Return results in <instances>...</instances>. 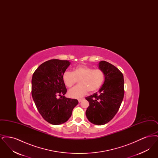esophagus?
Segmentation results:
<instances>
[{
  "label": "esophagus",
  "instance_id": "1",
  "mask_svg": "<svg viewBox=\"0 0 158 158\" xmlns=\"http://www.w3.org/2000/svg\"><path fill=\"white\" fill-rule=\"evenodd\" d=\"M83 99H84V98H80L78 99V101H79V102H81Z\"/></svg>",
  "mask_w": 158,
  "mask_h": 158
}]
</instances>
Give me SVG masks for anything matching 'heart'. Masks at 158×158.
<instances>
[{
  "mask_svg": "<svg viewBox=\"0 0 158 158\" xmlns=\"http://www.w3.org/2000/svg\"><path fill=\"white\" fill-rule=\"evenodd\" d=\"M105 73L101 69L78 66L72 72L66 70L63 76L64 84L68 88L72 87L79 81V85L69 91V95L74 98H80L86 94L88 91L94 92L98 90L105 81Z\"/></svg>",
  "mask_w": 158,
  "mask_h": 158,
  "instance_id": "heart-1",
  "label": "heart"
}]
</instances>
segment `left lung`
Masks as SVG:
<instances>
[{
  "label": "left lung",
  "mask_w": 158,
  "mask_h": 158,
  "mask_svg": "<svg viewBox=\"0 0 158 158\" xmlns=\"http://www.w3.org/2000/svg\"><path fill=\"white\" fill-rule=\"evenodd\" d=\"M99 69L105 73V81L98 91L86 99L89 105L86 111L88 120L95 125H104L118 112L124 95V77L112 64L101 61Z\"/></svg>",
  "instance_id": "obj_1"
}]
</instances>
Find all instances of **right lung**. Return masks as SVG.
<instances>
[{
	"instance_id": "obj_1",
	"label": "right lung",
	"mask_w": 158,
	"mask_h": 158,
	"mask_svg": "<svg viewBox=\"0 0 158 158\" xmlns=\"http://www.w3.org/2000/svg\"><path fill=\"white\" fill-rule=\"evenodd\" d=\"M70 64L68 60H48L39 66L32 77L31 94L38 111L53 125L66 122L78 104L77 99L64 97L67 89L62 76Z\"/></svg>"
}]
</instances>
